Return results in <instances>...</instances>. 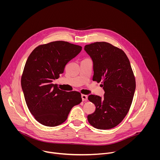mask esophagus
I'll return each mask as SVG.
<instances>
[{
  "label": "esophagus",
  "mask_w": 160,
  "mask_h": 160,
  "mask_svg": "<svg viewBox=\"0 0 160 160\" xmlns=\"http://www.w3.org/2000/svg\"><path fill=\"white\" fill-rule=\"evenodd\" d=\"M87 98L88 96L87 95H84V94H82V101H87Z\"/></svg>",
  "instance_id": "obj_1"
}]
</instances>
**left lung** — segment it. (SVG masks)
Wrapping results in <instances>:
<instances>
[{
	"mask_svg": "<svg viewBox=\"0 0 160 160\" xmlns=\"http://www.w3.org/2000/svg\"><path fill=\"white\" fill-rule=\"evenodd\" d=\"M84 50L93 62V80L101 85L104 97L89 95L96 110L87 116L96 128L107 130L118 125L130 108L135 90V80L125 53L105 42L86 45Z\"/></svg>",
	"mask_w": 160,
	"mask_h": 160,
	"instance_id": "1",
	"label": "left lung"
}]
</instances>
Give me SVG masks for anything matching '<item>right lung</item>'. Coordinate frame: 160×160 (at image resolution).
<instances>
[{"instance_id": "add662e5", "label": "right lung", "mask_w": 160, "mask_h": 160, "mask_svg": "<svg viewBox=\"0 0 160 160\" xmlns=\"http://www.w3.org/2000/svg\"><path fill=\"white\" fill-rule=\"evenodd\" d=\"M82 49L68 42L55 41L39 45L28 58L21 87L30 112L40 123L48 127L61 125L72 108L82 102L79 92H66L52 83Z\"/></svg>"}]
</instances>
